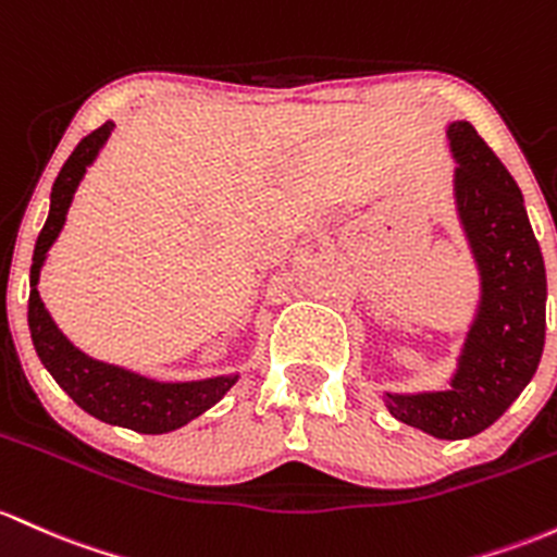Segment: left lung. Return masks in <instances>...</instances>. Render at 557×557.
I'll return each mask as SVG.
<instances>
[{
	"mask_svg": "<svg viewBox=\"0 0 557 557\" xmlns=\"http://www.w3.org/2000/svg\"><path fill=\"white\" fill-rule=\"evenodd\" d=\"M457 158L455 195L481 269V304L449 391L386 394L401 423L436 438L488 428L534 377L545 348L547 277L523 195L468 121L447 129Z\"/></svg>",
	"mask_w": 557,
	"mask_h": 557,
	"instance_id": "left-lung-1",
	"label": "left lung"
}]
</instances>
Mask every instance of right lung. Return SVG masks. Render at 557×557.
Segmentation results:
<instances>
[{
	"label": "right lung",
	"mask_w": 557,
	"mask_h": 557,
	"mask_svg": "<svg viewBox=\"0 0 557 557\" xmlns=\"http://www.w3.org/2000/svg\"><path fill=\"white\" fill-rule=\"evenodd\" d=\"M113 132V124H102L71 152L69 161L60 169L58 180L52 185L50 216L39 232V240L34 248V264H30V293H28V327L30 341H34L36 354L41 364L50 370L58 386L76 401L84 412L95 414L97 420L110 425L132 428L137 433H169L176 428L187 425L206 409L216 405L227 391L235 386L237 375L209 377L198 383H158L137 372L113 368V364L97 362L87 354L78 351L76 346L60 333L52 322L50 311L41 304L39 290V269L45 264V256L54 237L60 235L65 222V213L82 182L84 171L95 156L100 152L106 139Z\"/></svg>",
	"instance_id": "add662e5"
}]
</instances>
